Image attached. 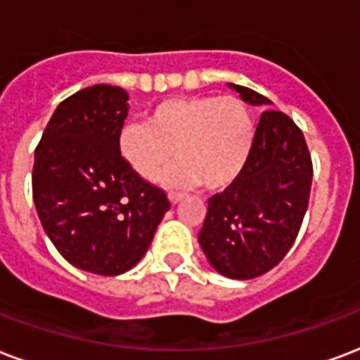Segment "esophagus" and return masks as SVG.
Wrapping results in <instances>:
<instances>
[{
    "label": "esophagus",
    "instance_id": "obj_1",
    "mask_svg": "<svg viewBox=\"0 0 360 360\" xmlns=\"http://www.w3.org/2000/svg\"><path fill=\"white\" fill-rule=\"evenodd\" d=\"M167 198H169V202H172V204H177V202L183 200V194H181V193H169V194H167Z\"/></svg>",
    "mask_w": 360,
    "mask_h": 360
}]
</instances>
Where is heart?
<instances>
[{"label":"heart","mask_w":360,"mask_h":360,"mask_svg":"<svg viewBox=\"0 0 360 360\" xmlns=\"http://www.w3.org/2000/svg\"><path fill=\"white\" fill-rule=\"evenodd\" d=\"M254 116L236 95H193L166 98L146 112L145 122H127L118 150L141 179L154 181L169 158V185L223 191L238 179L252 156Z\"/></svg>","instance_id":"heart-1"}]
</instances>
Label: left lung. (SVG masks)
Here are the masks:
<instances>
[{
  "label": "left lung",
  "instance_id": "8db88e82",
  "mask_svg": "<svg viewBox=\"0 0 360 360\" xmlns=\"http://www.w3.org/2000/svg\"><path fill=\"white\" fill-rule=\"evenodd\" d=\"M229 85L250 105H271L250 87ZM311 181L313 162L302 129L284 112L267 108L242 175L207 200L198 242L212 267L248 281L278 265L300 233Z\"/></svg>",
  "mask_w": 360,
  "mask_h": 360
}]
</instances>
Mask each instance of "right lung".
Instances as JSON below:
<instances>
[{"instance_id":"1","label":"right lung","mask_w":360,"mask_h":360,"mask_svg":"<svg viewBox=\"0 0 360 360\" xmlns=\"http://www.w3.org/2000/svg\"><path fill=\"white\" fill-rule=\"evenodd\" d=\"M127 93L98 84L53 112L32 169V194L45 234L74 267L103 276L143 259L169 210L162 188L141 179L118 150Z\"/></svg>"}]
</instances>
